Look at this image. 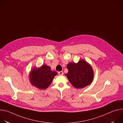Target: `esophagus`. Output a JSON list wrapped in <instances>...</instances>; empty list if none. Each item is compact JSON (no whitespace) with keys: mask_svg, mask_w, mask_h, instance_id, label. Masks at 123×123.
Masks as SVG:
<instances>
[{"mask_svg":"<svg viewBox=\"0 0 123 123\" xmlns=\"http://www.w3.org/2000/svg\"><path fill=\"white\" fill-rule=\"evenodd\" d=\"M58 74L59 75H63V74H64V73H63V72L62 71H60V72H59L58 73Z\"/></svg>","mask_w":123,"mask_h":123,"instance_id":"34e87169","label":"esophagus"}]
</instances>
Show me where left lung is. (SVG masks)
<instances>
[{
    "instance_id": "8db88e82",
    "label": "left lung",
    "mask_w": 123,
    "mask_h": 123,
    "mask_svg": "<svg viewBox=\"0 0 123 123\" xmlns=\"http://www.w3.org/2000/svg\"><path fill=\"white\" fill-rule=\"evenodd\" d=\"M67 68L68 73L66 76L69 82L76 88L81 89L91 84L93 78L92 67L84 60L78 63H69Z\"/></svg>"
}]
</instances>
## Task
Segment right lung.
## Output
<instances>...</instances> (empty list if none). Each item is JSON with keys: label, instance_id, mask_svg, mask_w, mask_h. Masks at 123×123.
<instances>
[{"label": "right lung", "instance_id": "obj_1", "mask_svg": "<svg viewBox=\"0 0 123 123\" xmlns=\"http://www.w3.org/2000/svg\"><path fill=\"white\" fill-rule=\"evenodd\" d=\"M57 74L56 72L51 71L49 67L44 65L40 68H34L32 70L30 75V82L37 88L46 89Z\"/></svg>", "mask_w": 123, "mask_h": 123}]
</instances>
